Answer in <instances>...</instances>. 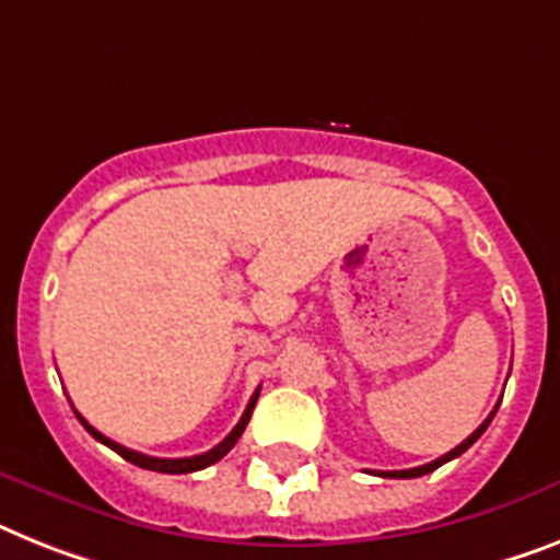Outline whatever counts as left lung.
I'll list each match as a JSON object with an SVG mask.
<instances>
[{"instance_id": "left-lung-1", "label": "left lung", "mask_w": 560, "mask_h": 560, "mask_svg": "<svg viewBox=\"0 0 560 560\" xmlns=\"http://www.w3.org/2000/svg\"><path fill=\"white\" fill-rule=\"evenodd\" d=\"M498 406H501V404H498ZM495 412H498V409H492V415H489V418L483 420V423H480L478 429H475L472 435L466 438V441L460 443V446H455V450H452V452H446V455H443V457H438V460H432V464L415 466V469H400V472H381V475H383V478H420V475L435 472L438 466H443V464H446V460H452V457H457V455H464V452L469 450V446H472V443L478 441L480 435H483V432H487V427H489V423H492V418H495Z\"/></svg>"}]
</instances>
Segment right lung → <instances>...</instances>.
Listing matches in <instances>:
<instances>
[{"mask_svg": "<svg viewBox=\"0 0 560 560\" xmlns=\"http://www.w3.org/2000/svg\"><path fill=\"white\" fill-rule=\"evenodd\" d=\"M257 395H260V392H254L252 400H248V406H246V412H243V418H240V423H237V427H234V429H231L229 438H225L223 443H217L214 450H208V452H202V455H194V457H151V455H142V452L125 450V446H119V443H114V441H110V438H105L103 432H96V429L91 427V423H88V420L82 418L80 412H77V418H80L82 427H85L88 432H91V435L96 438V441L105 443V446H108V450L117 452V455H122L125 460H128V464L142 466V469H151V472L186 475V472H200V469H206V466L217 464V460H220V457L229 455L231 446H234V443L240 441V435H243V432H246L248 418H252L254 404H257Z\"/></svg>", "mask_w": 560, "mask_h": 560, "instance_id": "1", "label": "right lung"}]
</instances>
